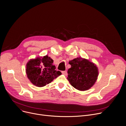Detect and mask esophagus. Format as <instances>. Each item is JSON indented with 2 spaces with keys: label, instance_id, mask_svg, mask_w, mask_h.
Here are the masks:
<instances>
[{
  "label": "esophagus",
  "instance_id": "1",
  "mask_svg": "<svg viewBox=\"0 0 126 126\" xmlns=\"http://www.w3.org/2000/svg\"><path fill=\"white\" fill-rule=\"evenodd\" d=\"M62 74L64 75L65 76H67V72L66 71H62Z\"/></svg>",
  "mask_w": 126,
  "mask_h": 126
}]
</instances>
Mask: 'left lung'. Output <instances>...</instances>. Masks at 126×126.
<instances>
[{
  "label": "left lung",
  "mask_w": 126,
  "mask_h": 126,
  "mask_svg": "<svg viewBox=\"0 0 126 126\" xmlns=\"http://www.w3.org/2000/svg\"><path fill=\"white\" fill-rule=\"evenodd\" d=\"M71 68L68 70L67 80L75 88L85 91L89 89L96 82L98 76L96 65L89 60L81 57L69 61Z\"/></svg>",
  "instance_id": "left-lung-1"
}]
</instances>
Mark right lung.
<instances>
[{
    "instance_id": "obj_1",
    "label": "right lung",
    "mask_w": 126,
    "mask_h": 126,
    "mask_svg": "<svg viewBox=\"0 0 126 126\" xmlns=\"http://www.w3.org/2000/svg\"><path fill=\"white\" fill-rule=\"evenodd\" d=\"M54 60L47 55L30 60L26 65V74L31 82L41 87L51 83L62 73L57 71Z\"/></svg>"
}]
</instances>
